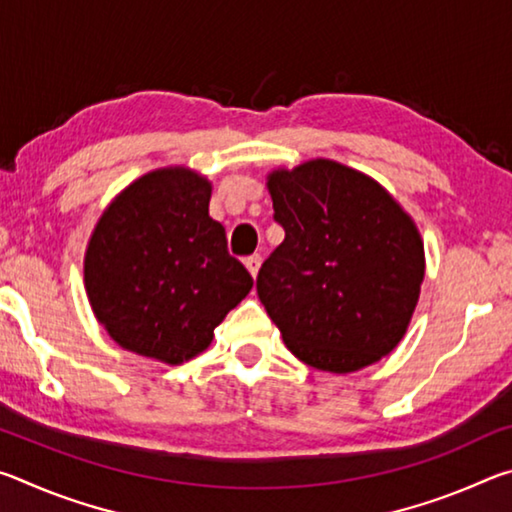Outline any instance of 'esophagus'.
Here are the masks:
<instances>
[{
    "instance_id": "esophagus-1",
    "label": "esophagus",
    "mask_w": 512,
    "mask_h": 512,
    "mask_svg": "<svg viewBox=\"0 0 512 512\" xmlns=\"http://www.w3.org/2000/svg\"><path fill=\"white\" fill-rule=\"evenodd\" d=\"M244 264H246V268H248V273L253 275V277H257V273H259V266H262V255H250V257H246L244 259Z\"/></svg>"
}]
</instances>
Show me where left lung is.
Instances as JSON below:
<instances>
[{
  "label": "left lung",
  "instance_id": "1",
  "mask_svg": "<svg viewBox=\"0 0 512 512\" xmlns=\"http://www.w3.org/2000/svg\"><path fill=\"white\" fill-rule=\"evenodd\" d=\"M284 228L257 296L287 348L318 370L354 372L395 350L424 277L420 232L366 173L309 160L268 173Z\"/></svg>",
  "mask_w": 512,
  "mask_h": 512
}]
</instances>
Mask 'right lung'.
Segmentation results:
<instances>
[{
    "label": "right lung",
    "mask_w": 512,
    "mask_h": 512,
    "mask_svg": "<svg viewBox=\"0 0 512 512\" xmlns=\"http://www.w3.org/2000/svg\"><path fill=\"white\" fill-rule=\"evenodd\" d=\"M212 185L185 167L128 185L94 228L85 291L112 341L178 366L212 343L214 327L253 289L210 216Z\"/></svg>",
    "instance_id": "add662e5"
}]
</instances>
